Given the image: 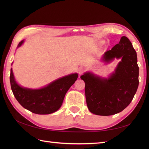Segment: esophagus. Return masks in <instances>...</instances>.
Masks as SVG:
<instances>
[{"instance_id":"34e87169","label":"esophagus","mask_w":149,"mask_h":149,"mask_svg":"<svg viewBox=\"0 0 149 149\" xmlns=\"http://www.w3.org/2000/svg\"><path fill=\"white\" fill-rule=\"evenodd\" d=\"M78 71L79 74H81L84 72V68L82 67H80V68H79V69L78 70Z\"/></svg>"}]
</instances>
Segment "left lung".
Instances as JSON below:
<instances>
[{
    "label": "left lung",
    "mask_w": 149,
    "mask_h": 149,
    "mask_svg": "<svg viewBox=\"0 0 149 149\" xmlns=\"http://www.w3.org/2000/svg\"><path fill=\"white\" fill-rule=\"evenodd\" d=\"M115 58H121V61L109 78H101L90 72L81 76L85 83L87 106L93 114L111 116L119 113L129 106L137 90V53L125 36L118 44L104 53L102 60L109 63Z\"/></svg>",
    "instance_id": "left-lung-1"
}]
</instances>
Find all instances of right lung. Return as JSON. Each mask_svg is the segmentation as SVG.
Segmentation results:
<instances>
[{
    "instance_id": "add662e5",
    "label": "right lung",
    "mask_w": 149,
    "mask_h": 149,
    "mask_svg": "<svg viewBox=\"0 0 149 149\" xmlns=\"http://www.w3.org/2000/svg\"><path fill=\"white\" fill-rule=\"evenodd\" d=\"M24 40L21 41L20 47ZM77 73L71 74L54 81L41 89H32L21 87L13 76L11 68L10 82L13 95L25 109L37 114H49L60 109L68 90L77 79Z\"/></svg>"
}]
</instances>
